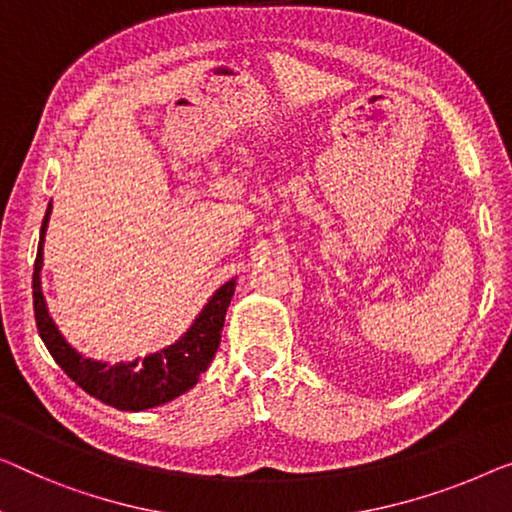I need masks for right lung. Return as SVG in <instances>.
<instances>
[{
	"mask_svg": "<svg viewBox=\"0 0 512 512\" xmlns=\"http://www.w3.org/2000/svg\"><path fill=\"white\" fill-rule=\"evenodd\" d=\"M52 204L45 211L41 225V239H38V253L34 264V317L36 329L48 352L55 358L61 370L78 384L82 391L94 395L110 407L121 411H142L158 407L174 398H179L197 384V379L209 368L220 345V331H223L227 305L234 296L236 280L225 282L216 289L209 303L204 305L193 326L174 342V345L160 349L156 354L133 361H96L80 354L78 349L66 342L64 335L52 322L48 305L41 292V264H43V241L48 230Z\"/></svg>",
	"mask_w": 512,
	"mask_h": 512,
	"instance_id": "obj_1",
	"label": "right lung"
}]
</instances>
